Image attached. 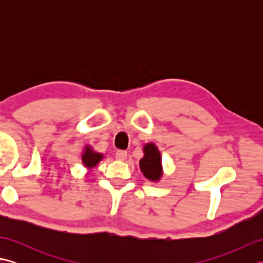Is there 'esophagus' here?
<instances>
[{"instance_id":"obj_1","label":"esophagus","mask_w":263,"mask_h":263,"mask_svg":"<svg viewBox=\"0 0 263 263\" xmlns=\"http://www.w3.org/2000/svg\"><path fill=\"white\" fill-rule=\"evenodd\" d=\"M115 155H116V159H117V160H121V161L125 160L126 156H127L125 150H117Z\"/></svg>"}]
</instances>
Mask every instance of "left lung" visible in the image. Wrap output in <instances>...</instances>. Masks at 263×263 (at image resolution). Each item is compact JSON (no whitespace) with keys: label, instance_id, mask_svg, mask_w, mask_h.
Masks as SVG:
<instances>
[{"label":"left lung","instance_id":"obj_1","mask_svg":"<svg viewBox=\"0 0 263 263\" xmlns=\"http://www.w3.org/2000/svg\"><path fill=\"white\" fill-rule=\"evenodd\" d=\"M144 156L140 159V170L144 177L153 182L159 181L163 176V166H161V157L156 144L150 142L144 144Z\"/></svg>","mask_w":263,"mask_h":263}]
</instances>
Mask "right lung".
<instances>
[{"instance_id": "1", "label": "right lung", "mask_w": 263, "mask_h": 263, "mask_svg": "<svg viewBox=\"0 0 263 263\" xmlns=\"http://www.w3.org/2000/svg\"><path fill=\"white\" fill-rule=\"evenodd\" d=\"M103 154L95 153L90 146H86L85 150H83V154L81 156L82 164L85 165L87 168H93L100 160L103 159Z\"/></svg>"}]
</instances>
